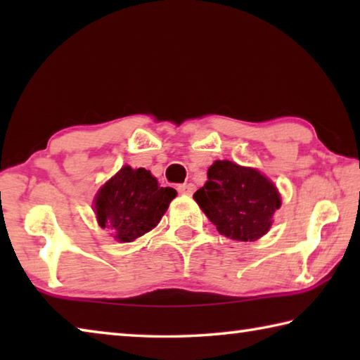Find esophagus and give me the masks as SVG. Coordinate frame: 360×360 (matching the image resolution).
<instances>
[{
	"mask_svg": "<svg viewBox=\"0 0 360 360\" xmlns=\"http://www.w3.org/2000/svg\"><path fill=\"white\" fill-rule=\"evenodd\" d=\"M178 191L182 195H192L195 192V186L193 184H182L178 187Z\"/></svg>",
	"mask_w": 360,
	"mask_h": 360,
	"instance_id": "1",
	"label": "esophagus"
}]
</instances>
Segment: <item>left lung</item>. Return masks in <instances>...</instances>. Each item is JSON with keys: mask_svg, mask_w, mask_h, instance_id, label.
Returning a JSON list of instances; mask_svg holds the SVG:
<instances>
[{"mask_svg": "<svg viewBox=\"0 0 360 360\" xmlns=\"http://www.w3.org/2000/svg\"><path fill=\"white\" fill-rule=\"evenodd\" d=\"M195 202L219 233L236 241H255L270 230L281 208L276 186L259 169L230 160H216L208 181L193 193Z\"/></svg>", "mask_w": 360, "mask_h": 360, "instance_id": "obj_1", "label": "left lung"}]
</instances>
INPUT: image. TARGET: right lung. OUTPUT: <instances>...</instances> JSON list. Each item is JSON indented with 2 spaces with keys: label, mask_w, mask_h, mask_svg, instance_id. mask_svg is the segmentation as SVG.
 <instances>
[{
  "label": "right lung",
  "mask_w": 360,
  "mask_h": 360,
  "mask_svg": "<svg viewBox=\"0 0 360 360\" xmlns=\"http://www.w3.org/2000/svg\"><path fill=\"white\" fill-rule=\"evenodd\" d=\"M176 195L174 188L158 186L148 169L125 165L96 193V221L117 241H135L160 222Z\"/></svg>",
  "instance_id": "1"
}]
</instances>
